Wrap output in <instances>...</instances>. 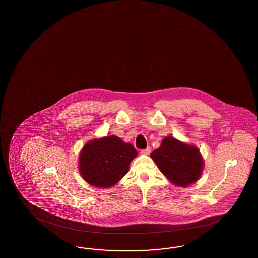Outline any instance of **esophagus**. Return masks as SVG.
Wrapping results in <instances>:
<instances>
[{
    "mask_svg": "<svg viewBox=\"0 0 258 258\" xmlns=\"http://www.w3.org/2000/svg\"><path fill=\"white\" fill-rule=\"evenodd\" d=\"M150 151H151V149L150 148H147V149H142L141 150V153L143 154V155H149V153H150Z\"/></svg>",
    "mask_w": 258,
    "mask_h": 258,
    "instance_id": "34e87169",
    "label": "esophagus"
}]
</instances>
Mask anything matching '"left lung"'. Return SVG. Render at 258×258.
Listing matches in <instances>:
<instances>
[{
	"mask_svg": "<svg viewBox=\"0 0 258 258\" xmlns=\"http://www.w3.org/2000/svg\"><path fill=\"white\" fill-rule=\"evenodd\" d=\"M150 157L160 171L177 186L186 187L203 173L204 164L199 149L172 136H166Z\"/></svg>",
	"mask_w": 258,
	"mask_h": 258,
	"instance_id": "left-lung-1",
	"label": "left lung"
}]
</instances>
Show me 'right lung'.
Segmentation results:
<instances>
[{
    "label": "right lung",
    "mask_w": 258,
    "mask_h": 258,
    "mask_svg": "<svg viewBox=\"0 0 258 258\" xmlns=\"http://www.w3.org/2000/svg\"><path fill=\"white\" fill-rule=\"evenodd\" d=\"M137 156L132 144L115 135L89 141L79 154L78 169L89 184L98 188L115 185Z\"/></svg>",
    "instance_id": "1"
}]
</instances>
